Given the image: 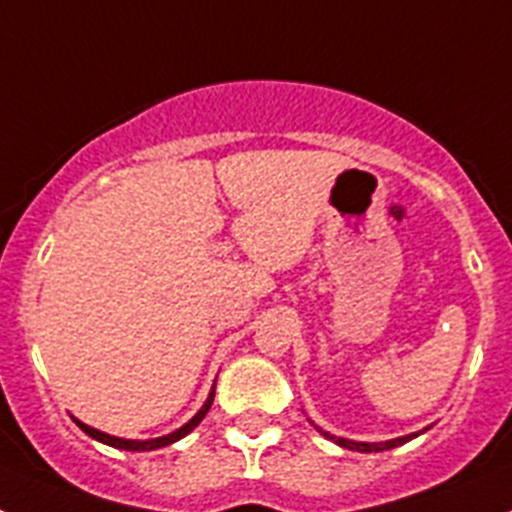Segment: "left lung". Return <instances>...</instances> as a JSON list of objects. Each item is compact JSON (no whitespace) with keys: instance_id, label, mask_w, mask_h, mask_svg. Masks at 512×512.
I'll list each match as a JSON object with an SVG mask.
<instances>
[{"instance_id":"8db88e82","label":"left lung","mask_w":512,"mask_h":512,"mask_svg":"<svg viewBox=\"0 0 512 512\" xmlns=\"http://www.w3.org/2000/svg\"><path fill=\"white\" fill-rule=\"evenodd\" d=\"M428 431V428H425ZM325 438H330V441H336L338 446H343V449H351V451H364V454H372V451H387V449H395V446H402V443H408L410 438L420 436V433H410V436H402V438H395V441H384V443H361V441H348V438H336L330 436V433L320 431Z\"/></svg>"}]
</instances>
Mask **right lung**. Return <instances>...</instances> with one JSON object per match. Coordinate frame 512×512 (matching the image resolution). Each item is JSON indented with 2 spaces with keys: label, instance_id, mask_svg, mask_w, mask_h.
Segmentation results:
<instances>
[{
  "label": "right lung",
  "instance_id": "add662e5",
  "mask_svg": "<svg viewBox=\"0 0 512 512\" xmlns=\"http://www.w3.org/2000/svg\"><path fill=\"white\" fill-rule=\"evenodd\" d=\"M212 397H215V387H212L210 397H207V402H205V405H202L200 413L194 415V418L189 420V423H184L182 428H179V431L169 433V436L151 438V441H125V438H115V436H110V433H102V431H97V428H89V425L79 423V420H76V423H79V428H81V431H84V433H87V436L97 438V441L107 443V446H115V449H125V451H153V449H161V446H169V443L179 441V438L187 436V433L192 431V428H197V425H200V420L207 415V410H210Z\"/></svg>",
  "mask_w": 512,
  "mask_h": 512
}]
</instances>
